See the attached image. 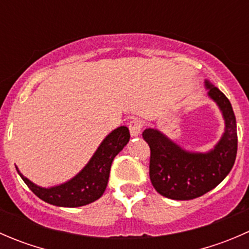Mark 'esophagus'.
I'll use <instances>...</instances> for the list:
<instances>
[{
	"label": "esophagus",
	"instance_id": "1",
	"mask_svg": "<svg viewBox=\"0 0 249 249\" xmlns=\"http://www.w3.org/2000/svg\"><path fill=\"white\" fill-rule=\"evenodd\" d=\"M127 125H129V130H130V135L132 137L139 136L141 129H142V123L137 119H130L127 122Z\"/></svg>",
	"mask_w": 249,
	"mask_h": 249
}]
</instances>
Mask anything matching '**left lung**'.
<instances>
[{"label":"left lung","instance_id":"1","mask_svg":"<svg viewBox=\"0 0 249 249\" xmlns=\"http://www.w3.org/2000/svg\"><path fill=\"white\" fill-rule=\"evenodd\" d=\"M208 96L217 102L225 120V132L208 153L185 152L155 129L142 136L150 148L149 177L160 195L172 200H192L217 187L231 171L237 153L236 118L229 99L206 82Z\"/></svg>","mask_w":249,"mask_h":249}]
</instances>
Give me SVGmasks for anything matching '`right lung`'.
Wrapping results in <instances>:
<instances>
[{"label":"right lung","mask_w":249,"mask_h":249,"mask_svg":"<svg viewBox=\"0 0 249 249\" xmlns=\"http://www.w3.org/2000/svg\"><path fill=\"white\" fill-rule=\"evenodd\" d=\"M129 140L130 132L126 126L115 129L102 141L87 166L76 177L57 187L41 188L24 177L18 169L17 171L31 192L43 201L60 207H80L102 196L108 183L113 159Z\"/></svg>","instance_id":"1"}]
</instances>
